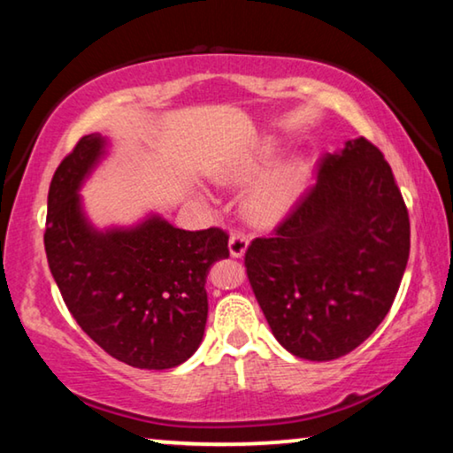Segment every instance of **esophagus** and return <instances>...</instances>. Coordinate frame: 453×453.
<instances>
[{
	"label": "esophagus",
	"instance_id": "esophagus-1",
	"mask_svg": "<svg viewBox=\"0 0 453 453\" xmlns=\"http://www.w3.org/2000/svg\"><path fill=\"white\" fill-rule=\"evenodd\" d=\"M227 249H230V255H232L234 258L244 257L246 250H249V238H246L244 234H232L230 244H227Z\"/></svg>",
	"mask_w": 453,
	"mask_h": 453
}]
</instances>
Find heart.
<instances>
[{"mask_svg": "<svg viewBox=\"0 0 453 453\" xmlns=\"http://www.w3.org/2000/svg\"><path fill=\"white\" fill-rule=\"evenodd\" d=\"M277 155L280 144L273 138H261L211 167V180L221 188L238 190L257 180L240 203L242 217L255 227H273L286 219L309 186V157L292 155L273 166Z\"/></svg>", "mask_w": 453, "mask_h": 453, "instance_id": "1", "label": "heart"}]
</instances>
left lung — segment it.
<instances>
[{"label":"left lung","mask_w":453,"mask_h":453,"mask_svg":"<svg viewBox=\"0 0 453 453\" xmlns=\"http://www.w3.org/2000/svg\"><path fill=\"white\" fill-rule=\"evenodd\" d=\"M410 221L381 150L363 136L323 161L300 207L246 250V273L275 340L327 363L388 315L406 271Z\"/></svg>","instance_id":"1"}]
</instances>
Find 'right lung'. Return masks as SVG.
Listing matches in <instances>:
<instances>
[{
  "label": "right lung",
  "mask_w": 453,
  "mask_h": 453,
  "mask_svg": "<svg viewBox=\"0 0 453 453\" xmlns=\"http://www.w3.org/2000/svg\"><path fill=\"white\" fill-rule=\"evenodd\" d=\"M111 141L82 136L53 173L45 252L64 303L95 343L147 371L182 365L207 325V275L230 257L217 227L180 230L157 211L128 226H95L81 195Z\"/></svg>",
  "instance_id": "right-lung-1"
}]
</instances>
